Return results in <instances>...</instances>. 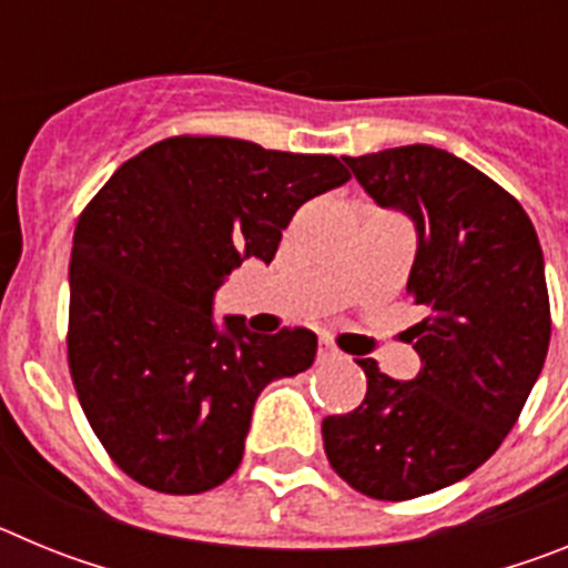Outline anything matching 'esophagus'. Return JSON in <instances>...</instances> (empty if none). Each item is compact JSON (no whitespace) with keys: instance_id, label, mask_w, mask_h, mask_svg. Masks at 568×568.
<instances>
[{"instance_id":"1","label":"esophagus","mask_w":568,"mask_h":568,"mask_svg":"<svg viewBox=\"0 0 568 568\" xmlns=\"http://www.w3.org/2000/svg\"><path fill=\"white\" fill-rule=\"evenodd\" d=\"M341 358V349L338 346L329 344L327 338L318 341V364H329V361H338Z\"/></svg>"}]
</instances>
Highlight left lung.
I'll return each instance as SVG.
<instances>
[{
  "label": "left lung",
  "mask_w": 568,
  "mask_h": 568,
  "mask_svg": "<svg viewBox=\"0 0 568 568\" xmlns=\"http://www.w3.org/2000/svg\"><path fill=\"white\" fill-rule=\"evenodd\" d=\"M361 187L418 233L406 293L420 373L395 381L358 358V409L321 424L329 466L375 500L458 484L495 455L549 353L544 250L515 195L458 155L406 144L353 159Z\"/></svg>",
  "instance_id": "1"
}]
</instances>
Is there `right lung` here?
Segmentation results:
<instances>
[{"label":"right lung","instance_id":"add662e5","mask_svg":"<svg viewBox=\"0 0 568 568\" xmlns=\"http://www.w3.org/2000/svg\"><path fill=\"white\" fill-rule=\"evenodd\" d=\"M349 182L335 155L173 135L110 175L70 253L68 364L113 464L164 495H199L239 469L255 398L310 369L315 333H250L213 295L244 258H275L281 230Z\"/></svg>","mask_w":568,"mask_h":568}]
</instances>
